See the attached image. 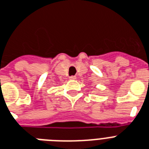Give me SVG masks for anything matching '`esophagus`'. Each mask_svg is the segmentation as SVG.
Returning <instances> with one entry per match:
<instances>
[{
	"label": "esophagus",
	"mask_w": 149,
	"mask_h": 149,
	"mask_svg": "<svg viewBox=\"0 0 149 149\" xmlns=\"http://www.w3.org/2000/svg\"><path fill=\"white\" fill-rule=\"evenodd\" d=\"M77 79V77H75V76H71V77H70V79H72V80H73V79Z\"/></svg>",
	"instance_id": "34e87169"
}]
</instances>
